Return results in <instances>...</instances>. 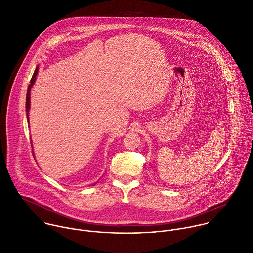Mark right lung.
<instances>
[{"label": "right lung", "instance_id": "add662e5", "mask_svg": "<svg viewBox=\"0 0 253 253\" xmlns=\"http://www.w3.org/2000/svg\"><path fill=\"white\" fill-rule=\"evenodd\" d=\"M38 71H39V67L36 68L35 72H34V75L31 79V84H29L28 86V91H27V98H26V112H27V119H28V124H29V111H30V103H31V98H30V94H31V88L33 87L34 85V83L36 81V78H37V75H38ZM93 185V184H92Z\"/></svg>", "mask_w": 253, "mask_h": 253}]
</instances>
